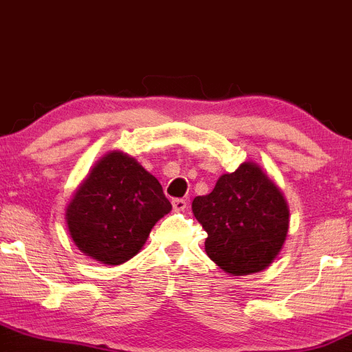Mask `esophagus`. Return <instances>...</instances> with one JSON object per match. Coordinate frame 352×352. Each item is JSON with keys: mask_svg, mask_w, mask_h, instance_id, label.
Here are the masks:
<instances>
[{"mask_svg": "<svg viewBox=\"0 0 352 352\" xmlns=\"http://www.w3.org/2000/svg\"><path fill=\"white\" fill-rule=\"evenodd\" d=\"M172 207L175 212H184L185 208H187V200L184 199H173L172 200Z\"/></svg>", "mask_w": 352, "mask_h": 352, "instance_id": "esophagus-1", "label": "esophagus"}]
</instances>
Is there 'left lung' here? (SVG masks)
Listing matches in <instances>:
<instances>
[{"label":"left lung","instance_id":"1","mask_svg":"<svg viewBox=\"0 0 352 352\" xmlns=\"http://www.w3.org/2000/svg\"><path fill=\"white\" fill-rule=\"evenodd\" d=\"M192 210L208 235L205 252L235 276L265 270L288 233L285 197L252 162L221 175L212 193L193 199Z\"/></svg>","mask_w":352,"mask_h":352}]
</instances>
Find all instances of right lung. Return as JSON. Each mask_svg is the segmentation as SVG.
<instances>
[{"label": "right lung", "mask_w": 352, "mask_h": 352, "mask_svg": "<svg viewBox=\"0 0 352 352\" xmlns=\"http://www.w3.org/2000/svg\"><path fill=\"white\" fill-rule=\"evenodd\" d=\"M170 210L155 177L127 153L111 152L76 192L66 220L80 252L104 265H120L139 253Z\"/></svg>", "instance_id": "1"}]
</instances>
